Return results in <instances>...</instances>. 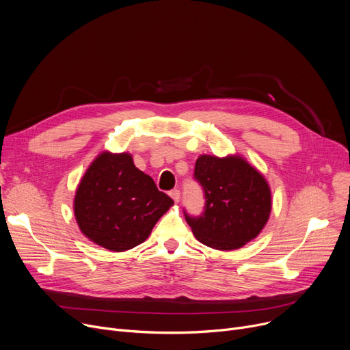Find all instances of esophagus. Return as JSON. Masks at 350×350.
<instances>
[{
    "mask_svg": "<svg viewBox=\"0 0 350 350\" xmlns=\"http://www.w3.org/2000/svg\"><path fill=\"white\" fill-rule=\"evenodd\" d=\"M170 197L174 200V202H178L180 201V190H172Z\"/></svg>",
    "mask_w": 350,
    "mask_h": 350,
    "instance_id": "esophagus-1",
    "label": "esophagus"
}]
</instances>
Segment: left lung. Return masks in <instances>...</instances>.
I'll return each mask as SVG.
<instances>
[{"instance_id": "1", "label": "left lung", "mask_w": 350, "mask_h": 350, "mask_svg": "<svg viewBox=\"0 0 350 350\" xmlns=\"http://www.w3.org/2000/svg\"><path fill=\"white\" fill-rule=\"evenodd\" d=\"M194 178L204 190V213L184 217L201 243L235 250L260 234L270 217L271 193L263 174L243 157L201 154Z\"/></svg>"}]
</instances>
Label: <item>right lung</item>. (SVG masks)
Returning a JSON list of instances; mask_svg holds the SVG:
<instances>
[{"mask_svg":"<svg viewBox=\"0 0 350 350\" xmlns=\"http://www.w3.org/2000/svg\"><path fill=\"white\" fill-rule=\"evenodd\" d=\"M173 200L135 167L129 153L103 152L83 176L75 197L80 230L108 250H129L150 235Z\"/></svg>","mask_w":350,"mask_h":350,"instance_id":"add662e5","label":"right lung"}]
</instances>
